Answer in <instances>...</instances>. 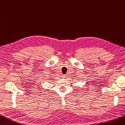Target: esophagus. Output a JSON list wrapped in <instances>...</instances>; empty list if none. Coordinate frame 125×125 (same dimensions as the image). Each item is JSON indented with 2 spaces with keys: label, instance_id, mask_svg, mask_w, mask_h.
Returning <instances> with one entry per match:
<instances>
[{
  "label": "esophagus",
  "instance_id": "34e87169",
  "mask_svg": "<svg viewBox=\"0 0 125 125\" xmlns=\"http://www.w3.org/2000/svg\"><path fill=\"white\" fill-rule=\"evenodd\" d=\"M62 76V77H63V78H66V77H67V75H66V74H63Z\"/></svg>",
  "mask_w": 125,
  "mask_h": 125
}]
</instances>
